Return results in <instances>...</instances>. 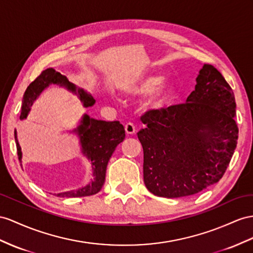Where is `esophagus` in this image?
<instances>
[{
	"label": "esophagus",
	"mask_w": 253,
	"mask_h": 253,
	"mask_svg": "<svg viewBox=\"0 0 253 253\" xmlns=\"http://www.w3.org/2000/svg\"><path fill=\"white\" fill-rule=\"evenodd\" d=\"M125 130H126V133H128V134H133V133H135V131H137V128H135L133 123L129 122L125 125Z\"/></svg>",
	"instance_id": "obj_1"
}]
</instances>
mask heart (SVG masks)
<instances>
[{"label":"heart","instance_id":"heart-1","mask_svg":"<svg viewBox=\"0 0 253 253\" xmlns=\"http://www.w3.org/2000/svg\"><path fill=\"white\" fill-rule=\"evenodd\" d=\"M158 76L142 75L128 84L126 93L131 96H146L151 94L150 102L154 107H161L170 98L171 85L169 83H161Z\"/></svg>","mask_w":253,"mask_h":253}]
</instances>
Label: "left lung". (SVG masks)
<instances>
[{
  "label": "left lung",
  "mask_w": 253,
  "mask_h": 253,
  "mask_svg": "<svg viewBox=\"0 0 253 253\" xmlns=\"http://www.w3.org/2000/svg\"><path fill=\"white\" fill-rule=\"evenodd\" d=\"M234 93L212 65L204 64L185 103L141 116L143 178L157 197H188L222 178L238 139Z\"/></svg>",
  "instance_id": "8db88e82"
}]
</instances>
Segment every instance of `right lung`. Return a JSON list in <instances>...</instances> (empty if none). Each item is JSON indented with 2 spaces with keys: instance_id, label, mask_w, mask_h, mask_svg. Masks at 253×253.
<instances>
[{
  "instance_id": "obj_1",
  "label": "right lung",
  "mask_w": 253,
  "mask_h": 253,
  "mask_svg": "<svg viewBox=\"0 0 253 253\" xmlns=\"http://www.w3.org/2000/svg\"><path fill=\"white\" fill-rule=\"evenodd\" d=\"M60 84L67 89L78 94L84 107H92L95 99L92 95L84 92L82 88H77L75 84L70 83L67 78L61 75L53 68L42 70V74L28 86L23 95L20 120L28 116L31 106L42 90L49 86V84ZM80 137L82 153L92 161L94 179L89 185L78 190H71L55 194L61 198H78L93 196L99 192L106 179V171L109 159L111 158L115 147L125 139V129L119 121L106 122L90 119L87 114L83 116L81 124L75 130ZM15 140L17 145L18 159L21 163L22 153L15 131Z\"/></svg>"
}]
</instances>
